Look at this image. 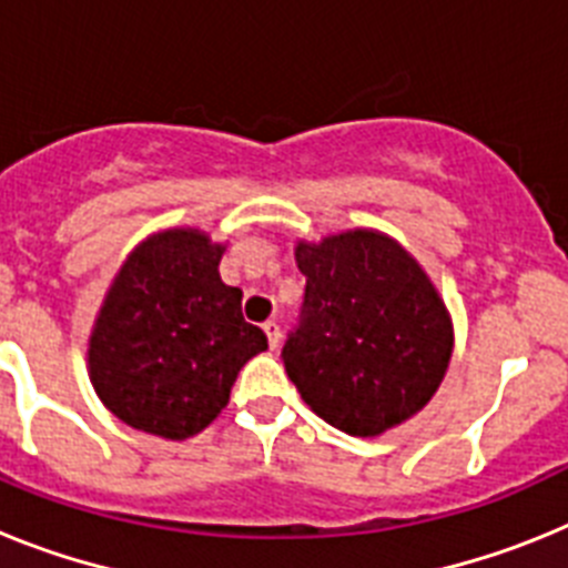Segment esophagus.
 Returning a JSON list of instances; mask_svg holds the SVG:
<instances>
[{
	"mask_svg": "<svg viewBox=\"0 0 568 568\" xmlns=\"http://www.w3.org/2000/svg\"><path fill=\"white\" fill-rule=\"evenodd\" d=\"M264 333H267L270 349H275V346L281 344V327L275 324V321H267V324H264Z\"/></svg>",
	"mask_w": 568,
	"mask_h": 568,
	"instance_id": "34e87169",
	"label": "esophagus"
}]
</instances>
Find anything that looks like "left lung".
Masks as SVG:
<instances>
[{
  "mask_svg": "<svg viewBox=\"0 0 568 568\" xmlns=\"http://www.w3.org/2000/svg\"><path fill=\"white\" fill-rule=\"evenodd\" d=\"M307 275L284 369L318 418L373 438L420 413L453 358V318L418 261L378 230L298 241Z\"/></svg>",
  "mask_w": 568,
  "mask_h": 568,
  "instance_id": "left-lung-1",
  "label": "left lung"
}]
</instances>
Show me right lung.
I'll list each match as a JSON object with an SVG mask.
<instances>
[{"instance_id":"add662e5","label":"right lung","mask_w":568,"mask_h":568,"mask_svg":"<svg viewBox=\"0 0 568 568\" xmlns=\"http://www.w3.org/2000/svg\"><path fill=\"white\" fill-rule=\"evenodd\" d=\"M224 244L202 230L144 239L115 273L88 344L93 389L119 420L193 438L219 418L239 369L267 349L219 275Z\"/></svg>"}]
</instances>
